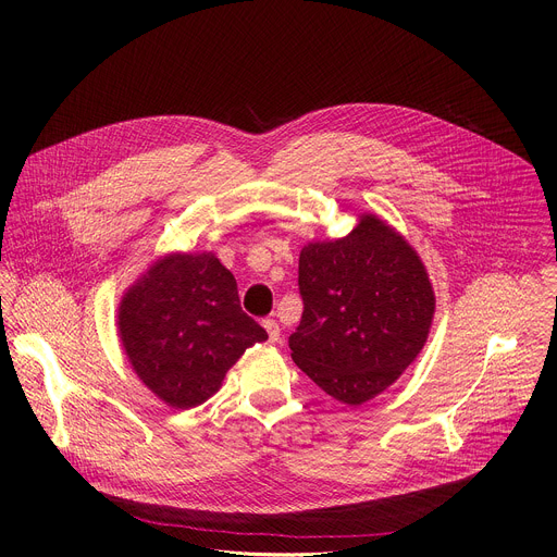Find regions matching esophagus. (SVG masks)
Segmentation results:
<instances>
[{
  "instance_id": "obj_1",
  "label": "esophagus",
  "mask_w": 557,
  "mask_h": 557,
  "mask_svg": "<svg viewBox=\"0 0 557 557\" xmlns=\"http://www.w3.org/2000/svg\"><path fill=\"white\" fill-rule=\"evenodd\" d=\"M264 329H267V333H269V339L275 344V342H280V335H282V329H280V324L275 322V320H264Z\"/></svg>"
}]
</instances>
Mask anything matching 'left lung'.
<instances>
[{
  "mask_svg": "<svg viewBox=\"0 0 557 557\" xmlns=\"http://www.w3.org/2000/svg\"><path fill=\"white\" fill-rule=\"evenodd\" d=\"M301 322L293 361L333 399L361 406L417 359L434 317V290L417 251L363 213L339 240L299 253Z\"/></svg>",
  "mask_w": 557,
  "mask_h": 557,
  "instance_id": "obj_1",
  "label": "left lung"
}]
</instances>
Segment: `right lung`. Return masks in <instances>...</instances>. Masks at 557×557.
<instances>
[{
  "mask_svg": "<svg viewBox=\"0 0 557 557\" xmlns=\"http://www.w3.org/2000/svg\"><path fill=\"white\" fill-rule=\"evenodd\" d=\"M119 335L138 379L176 410L205 404L243 352L269 339L213 253L153 262L121 299Z\"/></svg>",
  "mask_w": 557,
  "mask_h": 557,
  "instance_id": "obj_1",
  "label": "right lung"
}]
</instances>
